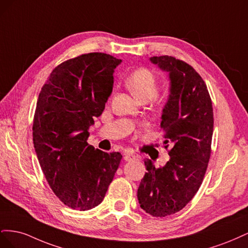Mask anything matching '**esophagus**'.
I'll return each mask as SVG.
<instances>
[{"instance_id":"34e87169","label":"esophagus","mask_w":248,"mask_h":248,"mask_svg":"<svg viewBox=\"0 0 248 248\" xmlns=\"http://www.w3.org/2000/svg\"><path fill=\"white\" fill-rule=\"evenodd\" d=\"M124 159L126 161L136 160V159H139V156L136 154H132V153H124Z\"/></svg>"}]
</instances>
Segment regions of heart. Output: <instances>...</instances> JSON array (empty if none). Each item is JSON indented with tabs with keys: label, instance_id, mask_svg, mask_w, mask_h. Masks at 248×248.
Returning a JSON list of instances; mask_svg holds the SVG:
<instances>
[{
	"label": "heart",
	"instance_id": "obj_1",
	"mask_svg": "<svg viewBox=\"0 0 248 248\" xmlns=\"http://www.w3.org/2000/svg\"><path fill=\"white\" fill-rule=\"evenodd\" d=\"M126 85L140 101L153 98L157 91V78L148 68H138L129 73L126 78Z\"/></svg>",
	"mask_w": 248,
	"mask_h": 248
}]
</instances>
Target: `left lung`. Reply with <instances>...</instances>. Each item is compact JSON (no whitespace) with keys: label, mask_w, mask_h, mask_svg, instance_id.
<instances>
[{"label":"left lung","mask_w":248,"mask_h":248,"mask_svg":"<svg viewBox=\"0 0 248 248\" xmlns=\"http://www.w3.org/2000/svg\"><path fill=\"white\" fill-rule=\"evenodd\" d=\"M150 61L169 73L170 94L160 127L170 150L163 167L156 169L151 160H145L148 171L138 199L147 213L164 217L188 204L202 182L211 154L213 108L205 81L190 65L170 56Z\"/></svg>","instance_id":"8db88e82"}]
</instances>
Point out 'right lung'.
<instances>
[{
    "mask_svg": "<svg viewBox=\"0 0 248 248\" xmlns=\"http://www.w3.org/2000/svg\"><path fill=\"white\" fill-rule=\"evenodd\" d=\"M122 60L91 52L67 60L43 85L34 116L33 141L50 188L66 206L87 211L103 201L122 155L89 145Z\"/></svg>",
    "mask_w": 248,
    "mask_h": 248,
    "instance_id": "add662e5",
    "label": "right lung"
}]
</instances>
